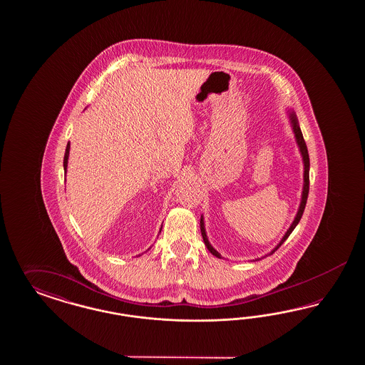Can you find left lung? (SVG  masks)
<instances>
[{
  "mask_svg": "<svg viewBox=\"0 0 365 365\" xmlns=\"http://www.w3.org/2000/svg\"><path fill=\"white\" fill-rule=\"evenodd\" d=\"M287 116H289L290 127H292L293 133H294L296 143L299 145V154L302 156V163H304V186H302L301 202H299V210H297V214H296L294 220H293L292 225H290V227H289L287 232H285V235L281 238V241L277 243L276 247H274L269 255H264V257H261V258H255V259H253L255 262V261H259V259L265 258L267 255H273V253L276 252L277 249H278L282 243L287 241V237L292 234V232L296 229V226L299 225V220H301V217H302V214H304V210H305L307 199H308V192H309V154H308V148H307V144H305L304 136H302L301 128H299V120H297L296 112L293 110H287ZM200 232H202V237H203V242L206 245V247L209 249V252H210L211 255H215V257H218V258H221V255H220V253H218V252L211 246V243L209 242V238H207V234H206V229H205V218H203V215H200Z\"/></svg>",
  "mask_w": 365,
  "mask_h": 365,
  "instance_id": "1",
  "label": "left lung"
}]
</instances>
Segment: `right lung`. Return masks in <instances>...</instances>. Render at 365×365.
<instances>
[{
    "label": "right lung",
    "mask_w": 365,
    "mask_h": 365,
    "mask_svg": "<svg viewBox=\"0 0 365 365\" xmlns=\"http://www.w3.org/2000/svg\"><path fill=\"white\" fill-rule=\"evenodd\" d=\"M69 148H71V144H66V155H64V173L66 174V167H68V158H69ZM162 230V229H160Z\"/></svg>",
    "instance_id": "1"
}]
</instances>
